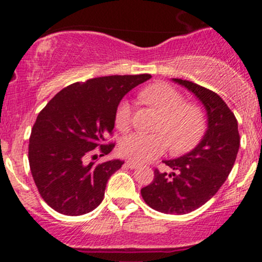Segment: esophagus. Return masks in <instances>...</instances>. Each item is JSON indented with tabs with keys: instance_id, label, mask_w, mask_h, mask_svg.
<instances>
[{
	"instance_id": "esophagus-1",
	"label": "esophagus",
	"mask_w": 262,
	"mask_h": 262,
	"mask_svg": "<svg viewBox=\"0 0 262 262\" xmlns=\"http://www.w3.org/2000/svg\"><path fill=\"white\" fill-rule=\"evenodd\" d=\"M125 165H127V166L129 167V169H135V167L138 166V162L137 161H133V160H127L125 161Z\"/></svg>"
}]
</instances>
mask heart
Segmentation results:
<instances>
[{"label":"heart","instance_id":"b5f03b06","mask_svg":"<svg viewBox=\"0 0 262 262\" xmlns=\"http://www.w3.org/2000/svg\"><path fill=\"white\" fill-rule=\"evenodd\" d=\"M141 98L154 107L161 118L156 134L133 133L119 143L123 156L135 161L154 160L164 154L170 145L177 154L187 152L202 140L207 129V119L202 108L185 103L181 92L175 87L160 82L149 86L141 92ZM130 106L122 101L116 110L114 122L117 128L125 130L130 124Z\"/></svg>","mask_w":262,"mask_h":262}]
</instances>
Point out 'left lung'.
Segmentation results:
<instances>
[{"label": "left lung", "instance_id": "obj_1", "mask_svg": "<svg viewBox=\"0 0 262 262\" xmlns=\"http://www.w3.org/2000/svg\"><path fill=\"white\" fill-rule=\"evenodd\" d=\"M203 103L208 129L201 143L188 154L165 165L171 173L154 170V180L141 188L145 203L166 214H186L214 196L235 162L240 146L237 121L221 96L187 80L173 79Z\"/></svg>", "mask_w": 262, "mask_h": 262}]
</instances>
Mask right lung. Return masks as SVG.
Returning <instances> with one entry per match:
<instances>
[{
    "mask_svg": "<svg viewBox=\"0 0 262 262\" xmlns=\"http://www.w3.org/2000/svg\"><path fill=\"white\" fill-rule=\"evenodd\" d=\"M151 75H113L75 82L47 103L29 137L28 159L39 193L65 215H82L100 206L108 179L124 161L87 162L110 154L116 143L114 116L125 93Z\"/></svg>",
    "mask_w": 262,
    "mask_h": 262,
    "instance_id": "right-lung-1",
    "label": "right lung"
}]
</instances>
